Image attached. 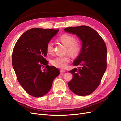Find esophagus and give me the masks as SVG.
Instances as JSON below:
<instances>
[{
	"mask_svg": "<svg viewBox=\"0 0 121 121\" xmlns=\"http://www.w3.org/2000/svg\"><path fill=\"white\" fill-rule=\"evenodd\" d=\"M60 72L61 73H64V72H65V69H61L60 70Z\"/></svg>",
	"mask_w": 121,
	"mask_h": 121,
	"instance_id": "esophagus-1",
	"label": "esophagus"
}]
</instances>
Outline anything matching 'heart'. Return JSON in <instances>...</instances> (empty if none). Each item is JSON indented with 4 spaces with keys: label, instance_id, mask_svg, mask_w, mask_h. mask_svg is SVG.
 Instances as JSON below:
<instances>
[{
    "label": "heart",
    "instance_id": "1",
    "mask_svg": "<svg viewBox=\"0 0 121 121\" xmlns=\"http://www.w3.org/2000/svg\"><path fill=\"white\" fill-rule=\"evenodd\" d=\"M60 41L63 44L67 47V52L73 57H76L78 55L81 49V46L78 43L76 42V39L74 36L68 34L62 35L59 38ZM53 43L49 42L46 45V51L48 53H52L53 52ZM69 61V58L68 56H57L53 58L51 60V63L54 66L59 68H64Z\"/></svg>",
    "mask_w": 121,
    "mask_h": 121
}]
</instances>
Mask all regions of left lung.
Wrapping results in <instances>:
<instances>
[{"label": "left lung", "mask_w": 121, "mask_h": 121, "mask_svg": "<svg viewBox=\"0 0 121 121\" xmlns=\"http://www.w3.org/2000/svg\"><path fill=\"white\" fill-rule=\"evenodd\" d=\"M64 31L76 35L82 43L79 54L73 62L75 66L81 67L69 72L73 79L68 83V87L78 95H88L99 85L106 71V45L98 33L87 26L66 28Z\"/></svg>", "instance_id": "obj_1"}]
</instances>
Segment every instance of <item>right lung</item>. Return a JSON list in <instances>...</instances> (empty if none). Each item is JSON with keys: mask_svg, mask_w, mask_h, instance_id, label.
Wrapping results in <instances>:
<instances>
[{"mask_svg": "<svg viewBox=\"0 0 121 121\" xmlns=\"http://www.w3.org/2000/svg\"><path fill=\"white\" fill-rule=\"evenodd\" d=\"M58 31L32 28L22 34L14 45L12 54L14 71L21 85L33 97H42L48 93L54 79L60 74L58 69L49 66L45 58L47 43Z\"/></svg>", "mask_w": 121, "mask_h": 121, "instance_id": "1", "label": "right lung"}]
</instances>
